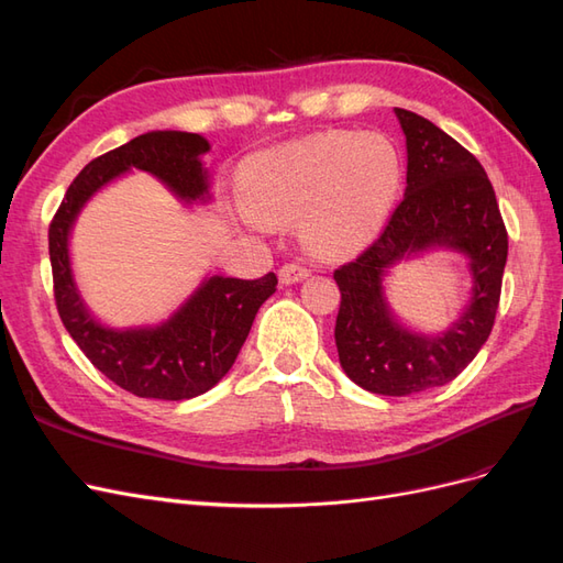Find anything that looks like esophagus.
Wrapping results in <instances>:
<instances>
[{"instance_id":"obj_1","label":"esophagus","mask_w":563,"mask_h":563,"mask_svg":"<svg viewBox=\"0 0 563 563\" xmlns=\"http://www.w3.org/2000/svg\"><path fill=\"white\" fill-rule=\"evenodd\" d=\"M310 277V269L302 267V265H296V263H286L279 267V282L284 286H291V284H298L302 279Z\"/></svg>"}]
</instances>
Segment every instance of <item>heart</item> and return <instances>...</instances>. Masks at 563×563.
<instances>
[{"mask_svg": "<svg viewBox=\"0 0 563 563\" xmlns=\"http://www.w3.org/2000/svg\"><path fill=\"white\" fill-rule=\"evenodd\" d=\"M401 159L383 135L347 131L261 152L244 164V223H300V240L319 258H350L383 232L401 192Z\"/></svg>", "mask_w": 563, "mask_h": 563, "instance_id": "1", "label": "heart"}]
</instances>
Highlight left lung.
Returning <instances> with one entry per match:
<instances>
[{"instance_id":"1","label":"left lung","mask_w":563,"mask_h":563,"mask_svg":"<svg viewBox=\"0 0 563 563\" xmlns=\"http://www.w3.org/2000/svg\"><path fill=\"white\" fill-rule=\"evenodd\" d=\"M406 139V192L380 240L335 269L338 360L347 378L385 397L451 383L488 340L500 302L507 230L496 192L474 155L430 119L395 108ZM434 250L468 261L464 310L439 334L401 322L386 298L388 272Z\"/></svg>"}]
</instances>
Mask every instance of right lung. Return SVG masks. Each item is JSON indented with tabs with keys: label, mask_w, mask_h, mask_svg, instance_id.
Here are the masks:
<instances>
[{
	"label": "right lung",
	"mask_w": 563,
	"mask_h": 563,
	"mask_svg": "<svg viewBox=\"0 0 563 563\" xmlns=\"http://www.w3.org/2000/svg\"><path fill=\"white\" fill-rule=\"evenodd\" d=\"M209 150L211 143L199 133L147 131L84 166L48 228L56 305L67 333L106 378L143 399H192L223 380L261 305L277 291L275 272L253 282L207 275L159 323L112 327L100 321L81 296L70 236L93 195L133 168L155 176L187 207L209 203L211 174L203 166Z\"/></svg>",
	"instance_id": "right-lung-1"
}]
</instances>
